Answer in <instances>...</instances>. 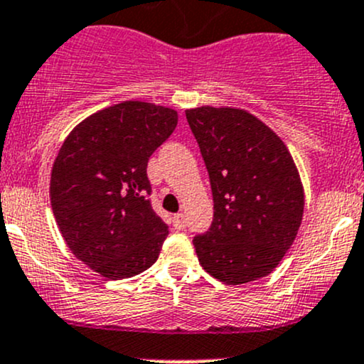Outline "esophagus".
I'll return each instance as SVG.
<instances>
[{"label": "esophagus", "mask_w": 364, "mask_h": 364, "mask_svg": "<svg viewBox=\"0 0 364 364\" xmlns=\"http://www.w3.org/2000/svg\"><path fill=\"white\" fill-rule=\"evenodd\" d=\"M173 225H174L176 230H185V228H186L185 214H176L173 218Z\"/></svg>", "instance_id": "obj_1"}]
</instances>
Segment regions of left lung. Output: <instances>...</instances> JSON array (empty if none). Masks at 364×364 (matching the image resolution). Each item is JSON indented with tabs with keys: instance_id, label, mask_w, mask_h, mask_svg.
I'll return each instance as SVG.
<instances>
[{
	"instance_id": "obj_1",
	"label": "left lung",
	"mask_w": 364,
	"mask_h": 364,
	"mask_svg": "<svg viewBox=\"0 0 364 364\" xmlns=\"http://www.w3.org/2000/svg\"><path fill=\"white\" fill-rule=\"evenodd\" d=\"M209 173L213 225L193 238L210 277L242 285L269 274L290 249L304 190L290 151L264 122L238 109L186 110Z\"/></svg>"
}]
</instances>
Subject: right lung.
<instances>
[{"instance_id":"obj_1","label":"right lung","mask_w":364,"mask_h":364,"mask_svg":"<svg viewBox=\"0 0 364 364\" xmlns=\"http://www.w3.org/2000/svg\"><path fill=\"white\" fill-rule=\"evenodd\" d=\"M178 114L124 102L90 115L63 141L50 197L72 254L109 279L157 261L169 226L151 209L150 155L173 134Z\"/></svg>"}]
</instances>
